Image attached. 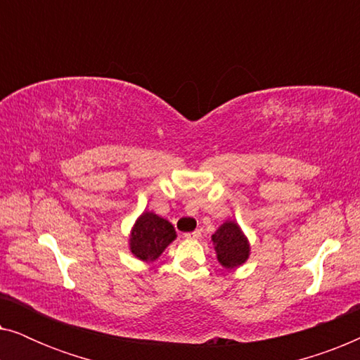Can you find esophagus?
I'll list each match as a JSON object with an SVG mask.
<instances>
[{
  "label": "esophagus",
  "instance_id": "34e87169",
  "mask_svg": "<svg viewBox=\"0 0 360 360\" xmlns=\"http://www.w3.org/2000/svg\"><path fill=\"white\" fill-rule=\"evenodd\" d=\"M184 238L185 239H200L201 238V231L196 229V231H193V233H186Z\"/></svg>",
  "mask_w": 360,
  "mask_h": 360
}]
</instances>
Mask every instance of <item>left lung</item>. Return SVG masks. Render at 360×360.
Segmentation results:
<instances>
[{
	"label": "left lung",
	"instance_id": "8db88e82",
	"mask_svg": "<svg viewBox=\"0 0 360 360\" xmlns=\"http://www.w3.org/2000/svg\"><path fill=\"white\" fill-rule=\"evenodd\" d=\"M211 240H213L218 262L224 269L233 270L245 264V260L249 259V239L245 238L243 229H240V226L236 221H224L216 229V233L211 236Z\"/></svg>",
	"mask_w": 360,
	"mask_h": 360
}]
</instances>
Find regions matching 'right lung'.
I'll list each match as a JSON object with an SVG mask.
<instances>
[{
  "mask_svg": "<svg viewBox=\"0 0 360 360\" xmlns=\"http://www.w3.org/2000/svg\"><path fill=\"white\" fill-rule=\"evenodd\" d=\"M175 238L176 233L172 223L154 211H144L131 229L129 249L142 262H154Z\"/></svg>",
  "mask_w": 360,
  "mask_h": 360,
  "instance_id": "right-lung-1",
  "label": "right lung"
}]
</instances>
